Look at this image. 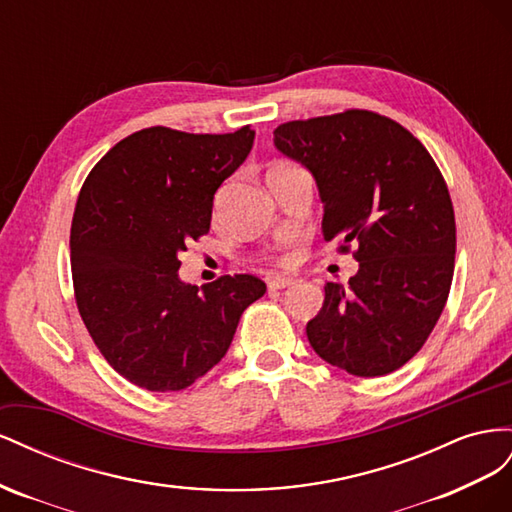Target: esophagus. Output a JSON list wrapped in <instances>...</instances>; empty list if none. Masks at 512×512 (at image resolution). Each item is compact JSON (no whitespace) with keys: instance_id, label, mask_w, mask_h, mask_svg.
Listing matches in <instances>:
<instances>
[{"instance_id":"34e87169","label":"esophagus","mask_w":512,"mask_h":512,"mask_svg":"<svg viewBox=\"0 0 512 512\" xmlns=\"http://www.w3.org/2000/svg\"><path fill=\"white\" fill-rule=\"evenodd\" d=\"M291 285H296V281L294 279H270L268 281V289L270 291H276V289H285V287H291Z\"/></svg>"}]
</instances>
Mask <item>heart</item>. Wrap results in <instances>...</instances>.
Instances as JSON below:
<instances>
[{
    "instance_id": "1",
    "label": "heart",
    "mask_w": 512,
    "mask_h": 512,
    "mask_svg": "<svg viewBox=\"0 0 512 512\" xmlns=\"http://www.w3.org/2000/svg\"><path fill=\"white\" fill-rule=\"evenodd\" d=\"M285 167H289V165H287V163H274V165H270L268 173H270V171H279V169H285Z\"/></svg>"
}]
</instances>
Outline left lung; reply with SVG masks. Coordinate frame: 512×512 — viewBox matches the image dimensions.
<instances>
[{"label":"left lung","mask_w":512,"mask_h":512,"mask_svg":"<svg viewBox=\"0 0 512 512\" xmlns=\"http://www.w3.org/2000/svg\"><path fill=\"white\" fill-rule=\"evenodd\" d=\"M274 145L313 173L321 233L358 272L326 283L306 337L319 358L356 377L401 369L440 319L455 272V210L442 171L410 130L367 109L294 120Z\"/></svg>","instance_id":"1"}]
</instances>
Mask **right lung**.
<instances>
[{
    "mask_svg": "<svg viewBox=\"0 0 512 512\" xmlns=\"http://www.w3.org/2000/svg\"><path fill=\"white\" fill-rule=\"evenodd\" d=\"M255 130L195 135L165 126L128 135L87 175L70 227L75 300L92 341L128 382L184 390L221 362L253 274L182 283L178 255L210 231L214 193L253 148Z\"/></svg>",
    "mask_w": 512,
    "mask_h": 512,
    "instance_id": "obj_1",
    "label": "right lung"
}]
</instances>
